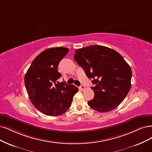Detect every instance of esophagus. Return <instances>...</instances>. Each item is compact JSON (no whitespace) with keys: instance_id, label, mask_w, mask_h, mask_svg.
Listing matches in <instances>:
<instances>
[{"instance_id":"1","label":"esophagus","mask_w":152,"mask_h":152,"mask_svg":"<svg viewBox=\"0 0 152 152\" xmlns=\"http://www.w3.org/2000/svg\"><path fill=\"white\" fill-rule=\"evenodd\" d=\"M80 88H81V89H82V90H84V89H85V88H86V86H85V85H82L80 86Z\"/></svg>"}]
</instances>
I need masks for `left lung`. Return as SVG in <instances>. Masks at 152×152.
Wrapping results in <instances>:
<instances>
[{
	"label": "left lung",
	"mask_w": 152,
	"mask_h": 152,
	"mask_svg": "<svg viewBox=\"0 0 152 152\" xmlns=\"http://www.w3.org/2000/svg\"><path fill=\"white\" fill-rule=\"evenodd\" d=\"M75 52L74 59L94 85L91 87L94 98L88 104L98 112L116 108L131 88L130 66L116 50L99 45L78 49Z\"/></svg>",
	"instance_id": "left-lung-1"
}]
</instances>
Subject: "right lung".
<instances>
[{
    "instance_id": "1",
    "label": "right lung",
    "mask_w": 152,
    "mask_h": 152,
    "mask_svg": "<svg viewBox=\"0 0 152 152\" xmlns=\"http://www.w3.org/2000/svg\"><path fill=\"white\" fill-rule=\"evenodd\" d=\"M68 51V48L63 47L44 50L33 60L24 77L26 88L32 103L48 116L65 113L78 91L74 85L57 81L62 76L58 71V64Z\"/></svg>"
}]
</instances>
